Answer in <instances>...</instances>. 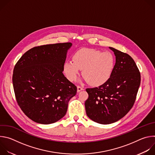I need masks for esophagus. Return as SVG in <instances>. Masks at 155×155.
<instances>
[{
  "mask_svg": "<svg viewBox=\"0 0 155 155\" xmlns=\"http://www.w3.org/2000/svg\"><path fill=\"white\" fill-rule=\"evenodd\" d=\"M83 90V87H82L81 86H77V92L78 93V92H80V91H81V90Z\"/></svg>",
  "mask_w": 155,
  "mask_h": 155,
  "instance_id": "esophagus-1",
  "label": "esophagus"
}]
</instances>
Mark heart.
Segmentation results:
<instances>
[{
	"label": "heart",
	"mask_w": 155,
	"mask_h": 155,
	"mask_svg": "<svg viewBox=\"0 0 155 155\" xmlns=\"http://www.w3.org/2000/svg\"><path fill=\"white\" fill-rule=\"evenodd\" d=\"M115 65V57L110 51L82 48L77 51L72 61H67L64 72L71 81L78 77L80 70L90 84L98 86L107 82L112 76Z\"/></svg>",
	"instance_id": "1"
}]
</instances>
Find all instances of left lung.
<instances>
[{
  "instance_id": "obj_1",
  "label": "left lung",
  "mask_w": 155,
  "mask_h": 155,
  "mask_svg": "<svg viewBox=\"0 0 155 155\" xmlns=\"http://www.w3.org/2000/svg\"><path fill=\"white\" fill-rule=\"evenodd\" d=\"M116 56L112 76L104 84L86 88L84 105L87 116L102 124H111L124 117L133 107L140 84L137 66L127 53L109 47Z\"/></svg>"
}]
</instances>
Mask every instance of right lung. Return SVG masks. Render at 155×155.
I'll use <instances>...</instances> for the list:
<instances>
[{
    "label": "right lung",
    "mask_w": 155,
    "mask_h": 155,
    "mask_svg": "<svg viewBox=\"0 0 155 155\" xmlns=\"http://www.w3.org/2000/svg\"><path fill=\"white\" fill-rule=\"evenodd\" d=\"M70 42L34 47L15 65L12 81L22 111L34 122L48 124L64 117L77 86L62 72Z\"/></svg>",
    "instance_id": "add662e5"
}]
</instances>
